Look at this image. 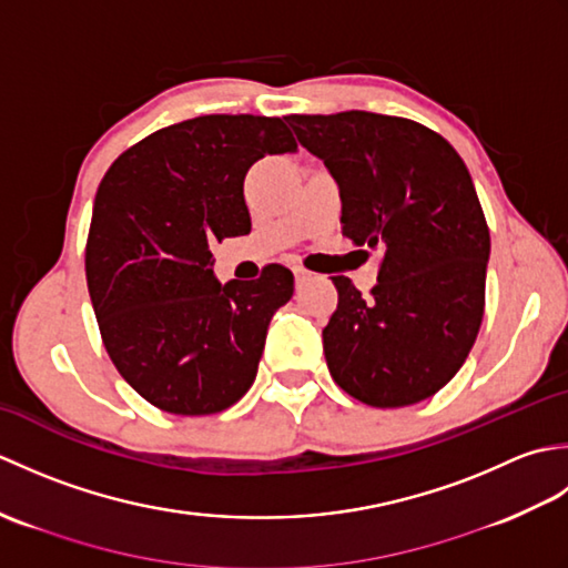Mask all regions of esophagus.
Returning <instances> with one entry per match:
<instances>
[{"mask_svg":"<svg viewBox=\"0 0 568 568\" xmlns=\"http://www.w3.org/2000/svg\"><path fill=\"white\" fill-rule=\"evenodd\" d=\"M307 277H310V271H305L303 265H297V268H295V281L303 283V281H307Z\"/></svg>","mask_w":568,"mask_h":568,"instance_id":"esophagus-1","label":"esophagus"}]
</instances>
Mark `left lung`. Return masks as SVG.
I'll return each instance as SVG.
<instances>
[{
  "instance_id": "obj_1",
  "label": "left lung",
  "mask_w": 568,
  "mask_h": 568,
  "mask_svg": "<svg viewBox=\"0 0 568 568\" xmlns=\"http://www.w3.org/2000/svg\"><path fill=\"white\" fill-rule=\"evenodd\" d=\"M339 183L342 234L381 251L368 297L344 275L322 332L344 393L405 407L449 383L486 307L490 232L474 180L452 143L413 119L339 112L285 116Z\"/></svg>"
}]
</instances>
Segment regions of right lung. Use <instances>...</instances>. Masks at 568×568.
Returning a JSON list of instances; mask_svg holds the SVG:
<instances>
[{"label":"right lung","instance_id":"obj_1","mask_svg":"<svg viewBox=\"0 0 568 568\" xmlns=\"http://www.w3.org/2000/svg\"><path fill=\"white\" fill-rule=\"evenodd\" d=\"M297 143L281 116L210 114L153 131L104 173L84 275L112 364L143 400L200 417L256 378L265 332L293 297V271L220 285L212 246L251 232L244 178Z\"/></svg>","mask_w":568,"mask_h":568}]
</instances>
